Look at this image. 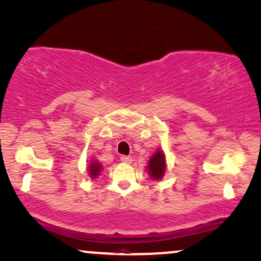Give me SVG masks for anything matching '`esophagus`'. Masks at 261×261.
Returning <instances> with one entry per match:
<instances>
[{"mask_svg":"<svg viewBox=\"0 0 261 261\" xmlns=\"http://www.w3.org/2000/svg\"><path fill=\"white\" fill-rule=\"evenodd\" d=\"M120 161L121 162H125V163H132V161H133V159L130 158V156H121V158H120Z\"/></svg>","mask_w":261,"mask_h":261,"instance_id":"obj_1","label":"esophagus"}]
</instances>
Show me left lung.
Here are the masks:
<instances>
[{"mask_svg": "<svg viewBox=\"0 0 261 261\" xmlns=\"http://www.w3.org/2000/svg\"><path fill=\"white\" fill-rule=\"evenodd\" d=\"M167 170V160L166 154L162 149H158L148 161L147 171L149 174L150 178L154 181H160Z\"/></svg>", "mask_w": 261, "mask_h": 261, "instance_id": "left-lung-1", "label": "left lung"}]
</instances>
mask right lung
<instances>
[{
	"mask_svg": "<svg viewBox=\"0 0 261 261\" xmlns=\"http://www.w3.org/2000/svg\"><path fill=\"white\" fill-rule=\"evenodd\" d=\"M102 170V166L101 163L97 160H91L89 163V175L91 178H97L98 176L100 175V172Z\"/></svg>",
	"mask_w": 261,
	"mask_h": 261,
	"instance_id": "1",
	"label": "right lung"
}]
</instances>
